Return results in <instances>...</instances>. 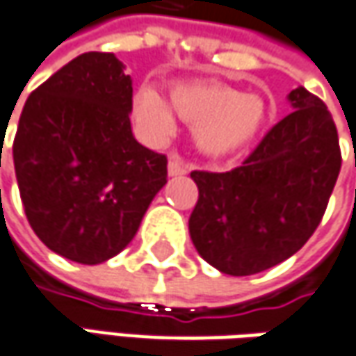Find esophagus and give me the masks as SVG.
Here are the masks:
<instances>
[{"instance_id":"obj_1","label":"esophagus","mask_w":356,"mask_h":356,"mask_svg":"<svg viewBox=\"0 0 356 356\" xmlns=\"http://www.w3.org/2000/svg\"><path fill=\"white\" fill-rule=\"evenodd\" d=\"M167 173H169L171 177L185 175V173H187V167H185V163H183L179 157H171V159H169V163H167Z\"/></svg>"}]
</instances>
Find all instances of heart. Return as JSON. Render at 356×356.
<instances>
[{"mask_svg": "<svg viewBox=\"0 0 356 356\" xmlns=\"http://www.w3.org/2000/svg\"><path fill=\"white\" fill-rule=\"evenodd\" d=\"M169 104L187 124L195 126L199 149L215 157L246 147L266 122V102L260 94L238 92L218 82L175 86L169 94ZM134 114L157 140H165L175 131V118L169 106L149 88L136 94Z\"/></svg>", "mask_w": 356, "mask_h": 356, "instance_id": "obj_1", "label": "heart"}]
</instances>
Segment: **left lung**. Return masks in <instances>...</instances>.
<instances>
[{
  "instance_id": "1",
  "label": "left lung",
  "mask_w": 356,
  "mask_h": 356,
  "mask_svg": "<svg viewBox=\"0 0 356 356\" xmlns=\"http://www.w3.org/2000/svg\"><path fill=\"white\" fill-rule=\"evenodd\" d=\"M288 100L293 112L242 165L191 173L199 187L191 240L228 276H252L293 256L319 227L337 183L341 149L327 106L303 86Z\"/></svg>"
}]
</instances>
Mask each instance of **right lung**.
I'll use <instances>...</instances> for the list:
<instances>
[{"instance_id":"1","label":"right lung","mask_w":356,"mask_h":356,"mask_svg":"<svg viewBox=\"0 0 356 356\" xmlns=\"http://www.w3.org/2000/svg\"><path fill=\"white\" fill-rule=\"evenodd\" d=\"M131 79L114 53H84L29 94L13 141L19 195L47 248L102 264L136 236L167 183V157L131 134Z\"/></svg>"}]
</instances>
